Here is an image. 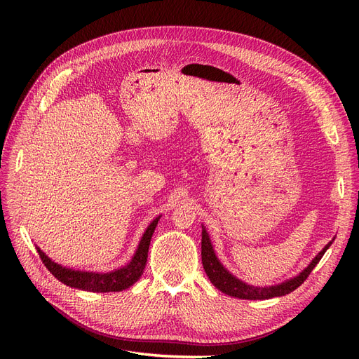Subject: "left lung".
Masks as SVG:
<instances>
[{
	"instance_id": "left-lung-1",
	"label": "left lung",
	"mask_w": 359,
	"mask_h": 359,
	"mask_svg": "<svg viewBox=\"0 0 359 359\" xmlns=\"http://www.w3.org/2000/svg\"><path fill=\"white\" fill-rule=\"evenodd\" d=\"M332 241L329 244H326L325 249L310 262V265L299 275H297V276H294V278H291L285 282H282V284H278V285L253 287V285H248L246 282H243L238 278H236L234 275H231L227 269H225L221 265V262L218 260V257L214 252L210 236H208V233H206L205 227L202 225V246H201V249H202V252H201L202 265H203L205 273L208 275V278L214 284V287H217L221 292L227 294L230 297L241 298V299H268V298H273V297L287 295V294L292 292L294 290H297L301 284H303V282L311 273V271L316 268V265L320 262V259L323 257L326 250L330 248Z\"/></svg>"
}]
</instances>
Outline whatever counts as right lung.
Returning <instances> with one entry per match:
<instances>
[{"mask_svg":"<svg viewBox=\"0 0 359 359\" xmlns=\"http://www.w3.org/2000/svg\"><path fill=\"white\" fill-rule=\"evenodd\" d=\"M160 217H157L153 222H151L145 233L141 237V241L138 244V249L130 259L126 266L121 269H115L111 272H86V271H75L64 268L58 263L50 260L39 248L37 253H39L43 265L48 268V271L58 279L62 284L71 287V288H79L83 291H91V292H118L129 288L134 285L135 282L140 279V276L144 272V268L147 265V257H148V249H149V241L153 237V233L157 227Z\"/></svg>","mask_w":359,"mask_h":359,"instance_id":"right-lung-1","label":"right lung"}]
</instances>
